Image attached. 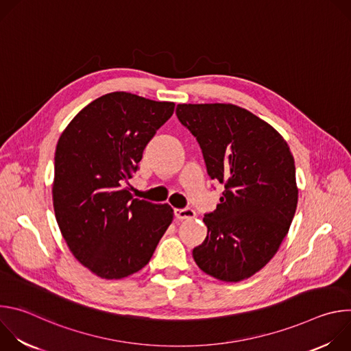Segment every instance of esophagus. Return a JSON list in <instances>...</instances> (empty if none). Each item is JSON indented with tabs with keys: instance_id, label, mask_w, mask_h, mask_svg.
<instances>
[{
	"instance_id": "esophagus-1",
	"label": "esophagus",
	"mask_w": 351,
	"mask_h": 351,
	"mask_svg": "<svg viewBox=\"0 0 351 351\" xmlns=\"http://www.w3.org/2000/svg\"><path fill=\"white\" fill-rule=\"evenodd\" d=\"M173 213L178 219H193L195 217V213L191 208H175Z\"/></svg>"
}]
</instances>
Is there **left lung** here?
Returning <instances> with one entry per match:
<instances>
[{"mask_svg":"<svg viewBox=\"0 0 351 351\" xmlns=\"http://www.w3.org/2000/svg\"><path fill=\"white\" fill-rule=\"evenodd\" d=\"M179 121L203 149L211 179L225 183L207 214L206 240L193 250L198 268L222 282H240L278 253L298 199L295 167L282 134L233 104H178Z\"/></svg>","mask_w":351,"mask_h":351,"instance_id":"8db88e82","label":"left lung"}]
</instances>
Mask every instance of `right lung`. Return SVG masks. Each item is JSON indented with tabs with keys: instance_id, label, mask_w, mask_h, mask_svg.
<instances>
[{
	"instance_id": "right-lung-1",
	"label": "right lung",
	"mask_w": 351,
	"mask_h": 351,
	"mask_svg": "<svg viewBox=\"0 0 351 351\" xmlns=\"http://www.w3.org/2000/svg\"><path fill=\"white\" fill-rule=\"evenodd\" d=\"M173 103L114 91L86 106L56 149L53 204L71 253L94 275L122 279L144 268L173 219L169 204L137 199L129 179Z\"/></svg>"
}]
</instances>
